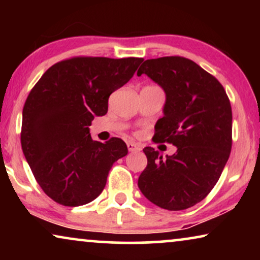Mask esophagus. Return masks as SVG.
<instances>
[{"instance_id": "34e87169", "label": "esophagus", "mask_w": 260, "mask_h": 260, "mask_svg": "<svg viewBox=\"0 0 260 260\" xmlns=\"http://www.w3.org/2000/svg\"><path fill=\"white\" fill-rule=\"evenodd\" d=\"M126 145H127V149H129V151H131V152L141 150V148L138 147V145H137L136 143H133V142H127Z\"/></svg>"}]
</instances>
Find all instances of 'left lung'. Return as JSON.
<instances>
[{
  "mask_svg": "<svg viewBox=\"0 0 260 260\" xmlns=\"http://www.w3.org/2000/svg\"><path fill=\"white\" fill-rule=\"evenodd\" d=\"M166 92L165 116L157 120L155 143L176 145L162 158L151 147L143 149L148 163L138 177L145 198L168 211L197 205L218 182L232 149V108L225 88L211 73L183 56H162L142 63Z\"/></svg>",
  "mask_w": 260,
  "mask_h": 260,
  "instance_id": "8db88e82",
  "label": "left lung"
}]
</instances>
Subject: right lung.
<instances>
[{
    "mask_svg": "<svg viewBox=\"0 0 260 260\" xmlns=\"http://www.w3.org/2000/svg\"><path fill=\"white\" fill-rule=\"evenodd\" d=\"M143 58L73 56L49 67L31 88L22 112L21 145L46 195L77 207L94 200L117 159L127 154L120 138L92 140L94 116L126 84Z\"/></svg>",
    "mask_w": 260,
    "mask_h": 260,
    "instance_id": "add662e5",
    "label": "right lung"
}]
</instances>
